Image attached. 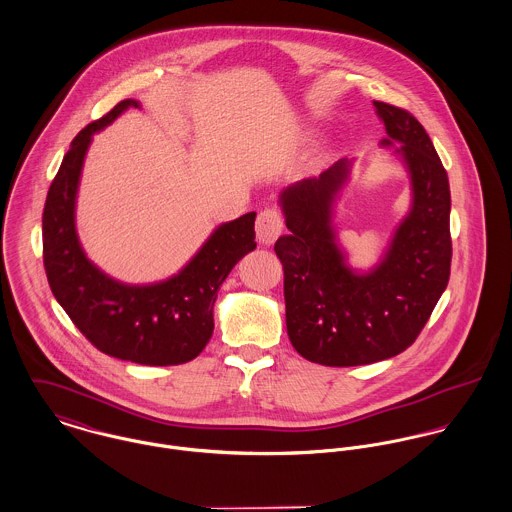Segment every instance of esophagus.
I'll use <instances>...</instances> for the list:
<instances>
[{"mask_svg":"<svg viewBox=\"0 0 512 512\" xmlns=\"http://www.w3.org/2000/svg\"><path fill=\"white\" fill-rule=\"evenodd\" d=\"M284 222L283 216L279 210L275 208H267L257 216L255 222V231H257V239L265 245H271L277 241V237L283 233Z\"/></svg>","mask_w":512,"mask_h":512,"instance_id":"esophagus-1","label":"esophagus"}]
</instances>
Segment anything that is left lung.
Listing matches in <instances>:
<instances>
[{"instance_id": "obj_1", "label": "left lung", "mask_w": 512, "mask_h": 512, "mask_svg": "<svg viewBox=\"0 0 512 512\" xmlns=\"http://www.w3.org/2000/svg\"><path fill=\"white\" fill-rule=\"evenodd\" d=\"M385 123L383 147L410 176L412 204L371 271H355L338 243L334 204L353 161L338 159L320 176L281 192L288 235L275 243L284 269L286 332L308 361L328 367L395 357L426 326L450 281V182L426 129L406 110L373 102Z\"/></svg>"}]
</instances>
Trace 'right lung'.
<instances>
[{"label":"right lung","mask_w":512,"mask_h":512,"mask_svg":"<svg viewBox=\"0 0 512 512\" xmlns=\"http://www.w3.org/2000/svg\"><path fill=\"white\" fill-rule=\"evenodd\" d=\"M139 108L123 100L70 143L43 212V263L58 304L102 353L139 365H180L200 355L214 332V302L235 263L257 247L255 212L222 224L167 281L125 284L84 253L74 222L76 194L92 135Z\"/></svg>","instance_id":"1"}]
</instances>
